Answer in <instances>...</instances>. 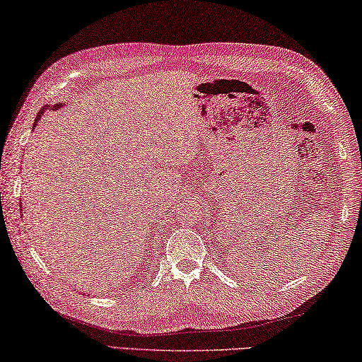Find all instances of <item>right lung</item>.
Instances as JSON below:
<instances>
[{"instance_id": "obj_1", "label": "right lung", "mask_w": 362, "mask_h": 362, "mask_svg": "<svg viewBox=\"0 0 362 362\" xmlns=\"http://www.w3.org/2000/svg\"><path fill=\"white\" fill-rule=\"evenodd\" d=\"M46 107H49V105H46ZM46 107H43V109H41V110L38 112V115H37V118H35L33 128H35V125H37V123H38V120H40V117H41V115H43V112L46 110ZM59 107H62V104H54V105H52V109H59Z\"/></svg>"}]
</instances>
